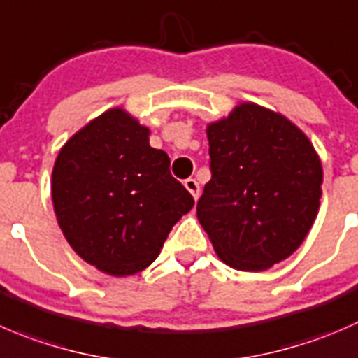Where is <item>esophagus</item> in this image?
Listing matches in <instances>:
<instances>
[{"instance_id": "1", "label": "esophagus", "mask_w": 358, "mask_h": 358, "mask_svg": "<svg viewBox=\"0 0 358 358\" xmlns=\"http://www.w3.org/2000/svg\"><path fill=\"white\" fill-rule=\"evenodd\" d=\"M183 185H185V189L192 194L194 199L197 201V197H199V183H197L194 178H187L185 182H183Z\"/></svg>"}]
</instances>
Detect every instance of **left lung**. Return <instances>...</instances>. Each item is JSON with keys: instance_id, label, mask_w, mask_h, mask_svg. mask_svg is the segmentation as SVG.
I'll list each match as a JSON object with an SVG mask.
<instances>
[{"instance_id": "obj_1", "label": "left lung", "mask_w": 358, "mask_h": 358, "mask_svg": "<svg viewBox=\"0 0 358 358\" xmlns=\"http://www.w3.org/2000/svg\"><path fill=\"white\" fill-rule=\"evenodd\" d=\"M211 180L197 218L222 262L266 271L310 232L322 197V161L285 115L243 101L206 126Z\"/></svg>"}]
</instances>
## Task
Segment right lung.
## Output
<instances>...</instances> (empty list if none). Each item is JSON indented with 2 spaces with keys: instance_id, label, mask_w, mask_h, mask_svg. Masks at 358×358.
<instances>
[{
  "instance_id": "add662e5",
  "label": "right lung",
  "mask_w": 358,
  "mask_h": 358,
  "mask_svg": "<svg viewBox=\"0 0 358 358\" xmlns=\"http://www.w3.org/2000/svg\"><path fill=\"white\" fill-rule=\"evenodd\" d=\"M150 129L124 108L76 131L52 169V201L66 241L110 276H131L157 259L194 197L169 173Z\"/></svg>"
}]
</instances>
